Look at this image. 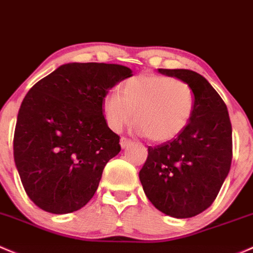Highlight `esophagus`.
Instances as JSON below:
<instances>
[{"label":"esophagus","mask_w":253,"mask_h":253,"mask_svg":"<svg viewBox=\"0 0 253 253\" xmlns=\"http://www.w3.org/2000/svg\"><path fill=\"white\" fill-rule=\"evenodd\" d=\"M131 144H132V140L128 139V138L122 137L121 139H120V145H121L122 149L127 148V147H128V145H131Z\"/></svg>","instance_id":"1"}]
</instances>
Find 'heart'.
Instances as JSON below:
<instances>
[{"label": "heart", "mask_w": 253, "mask_h": 253, "mask_svg": "<svg viewBox=\"0 0 253 253\" xmlns=\"http://www.w3.org/2000/svg\"><path fill=\"white\" fill-rule=\"evenodd\" d=\"M195 108L193 91L187 82L155 74H140L126 80L118 93L102 99L106 125L121 132L134 120L135 131L149 140L164 143L182 133Z\"/></svg>", "instance_id": "b5f03b06"}]
</instances>
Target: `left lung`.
Listing matches in <instances>:
<instances>
[{"mask_svg": "<svg viewBox=\"0 0 253 253\" xmlns=\"http://www.w3.org/2000/svg\"><path fill=\"white\" fill-rule=\"evenodd\" d=\"M159 73L187 82L195 108L182 133L148 148L139 179L159 211L190 218L211 206L229 173L232 124L225 103L200 74L187 69H159Z\"/></svg>", "mask_w": 253, "mask_h": 253, "instance_id": "1", "label": "left lung"}]
</instances>
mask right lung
Listing matches in <instances>:
<instances>
[{
	"mask_svg": "<svg viewBox=\"0 0 253 253\" xmlns=\"http://www.w3.org/2000/svg\"><path fill=\"white\" fill-rule=\"evenodd\" d=\"M132 70L119 64L69 63L31 87L21 103L13 151L26 194L54 214L78 211L121 150L102 99Z\"/></svg>",
	"mask_w": 253,
	"mask_h": 253,
	"instance_id": "obj_1",
	"label": "right lung"
}]
</instances>
